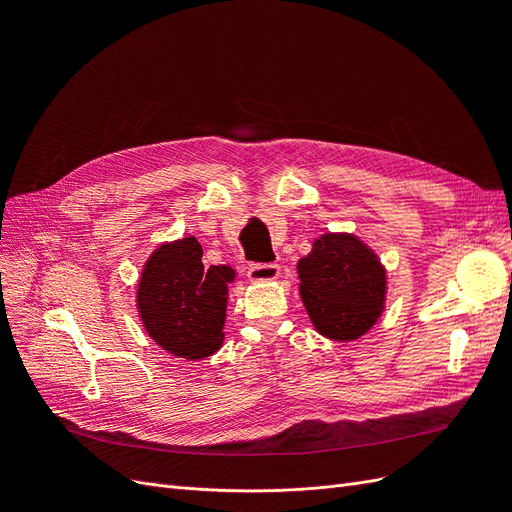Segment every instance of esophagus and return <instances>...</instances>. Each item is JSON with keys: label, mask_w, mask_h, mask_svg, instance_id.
Listing matches in <instances>:
<instances>
[{"label": "esophagus", "mask_w": 512, "mask_h": 512, "mask_svg": "<svg viewBox=\"0 0 512 512\" xmlns=\"http://www.w3.org/2000/svg\"><path fill=\"white\" fill-rule=\"evenodd\" d=\"M247 277L252 282H273L280 277V267L277 265H252L247 269Z\"/></svg>", "instance_id": "esophagus-1"}]
</instances>
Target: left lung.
Returning a JSON list of instances; mask_svg holds the SVG:
<instances>
[{"instance_id": "1", "label": "left lung", "mask_w": 512, "mask_h": 512, "mask_svg": "<svg viewBox=\"0 0 512 512\" xmlns=\"http://www.w3.org/2000/svg\"><path fill=\"white\" fill-rule=\"evenodd\" d=\"M299 294L316 331L352 342L378 322L386 301V269L350 232H324L297 262Z\"/></svg>"}]
</instances>
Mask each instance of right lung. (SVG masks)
Instances as JSON below:
<instances>
[{
  "mask_svg": "<svg viewBox=\"0 0 512 512\" xmlns=\"http://www.w3.org/2000/svg\"><path fill=\"white\" fill-rule=\"evenodd\" d=\"M235 269H205L196 237L158 245L147 258L136 288V307L147 335L179 359L198 361L224 342L228 286Z\"/></svg>",
  "mask_w": 512,
  "mask_h": 512,
  "instance_id": "obj_1",
  "label": "right lung"
}]
</instances>
